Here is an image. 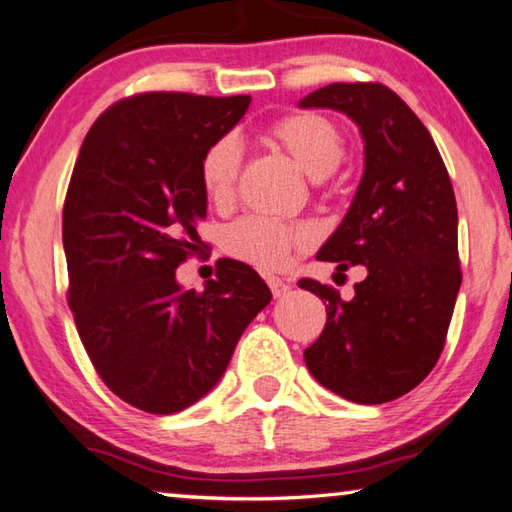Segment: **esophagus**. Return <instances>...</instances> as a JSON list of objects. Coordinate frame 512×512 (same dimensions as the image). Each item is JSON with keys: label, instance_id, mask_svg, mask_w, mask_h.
Returning a JSON list of instances; mask_svg holds the SVG:
<instances>
[{"label": "esophagus", "instance_id": "obj_1", "mask_svg": "<svg viewBox=\"0 0 512 512\" xmlns=\"http://www.w3.org/2000/svg\"><path fill=\"white\" fill-rule=\"evenodd\" d=\"M268 287H271V293L275 298H280V296H284V293H287L289 289H291V284L287 282V280H282V277H275V275H271L268 277Z\"/></svg>", "mask_w": 512, "mask_h": 512}]
</instances>
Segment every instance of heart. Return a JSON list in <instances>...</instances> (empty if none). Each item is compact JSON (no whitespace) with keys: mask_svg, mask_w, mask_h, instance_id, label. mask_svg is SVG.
<instances>
[{"mask_svg":"<svg viewBox=\"0 0 512 512\" xmlns=\"http://www.w3.org/2000/svg\"><path fill=\"white\" fill-rule=\"evenodd\" d=\"M268 140L282 149L311 180H323L343 158L345 140L339 126L316 112H291L268 128ZM241 151L232 137L210 144L201 158V185L214 205H230L237 192ZM311 244V230L302 223H289L271 216H244L223 235V248L232 257L266 271L289 262L293 250Z\"/></svg>","mask_w":512,"mask_h":512,"instance_id":"obj_1","label":"heart"}]
</instances>
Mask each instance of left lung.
Here are the masks:
<instances>
[{
	"label": "left lung",
	"instance_id": "1",
	"mask_svg": "<svg viewBox=\"0 0 512 512\" xmlns=\"http://www.w3.org/2000/svg\"><path fill=\"white\" fill-rule=\"evenodd\" d=\"M300 108L345 112L361 128L366 167L348 214L320 262L366 266L354 298L309 277L300 289L325 300L327 323L305 350L311 375L357 404L413 391L436 366L461 289L452 180L415 112L381 83H332Z\"/></svg>",
	"mask_w": 512,
	"mask_h": 512
}]
</instances>
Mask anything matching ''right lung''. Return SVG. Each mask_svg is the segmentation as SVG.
Here are the masks:
<instances>
[{"mask_svg": "<svg viewBox=\"0 0 512 512\" xmlns=\"http://www.w3.org/2000/svg\"><path fill=\"white\" fill-rule=\"evenodd\" d=\"M248 106V94H133L94 121L76 158L63 207L67 302L103 384L140 411L178 413L210 393L271 302L237 259H219L205 291L176 282L207 214L203 153Z\"/></svg>", "mask_w": 512, "mask_h": 512, "instance_id": "obj_1", "label": "right lung"}]
</instances>
